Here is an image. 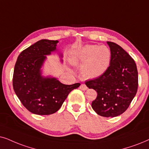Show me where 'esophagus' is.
I'll return each instance as SVG.
<instances>
[{
	"label": "esophagus",
	"mask_w": 149,
	"mask_h": 149,
	"mask_svg": "<svg viewBox=\"0 0 149 149\" xmlns=\"http://www.w3.org/2000/svg\"><path fill=\"white\" fill-rule=\"evenodd\" d=\"M80 89L82 90V91H85V90L87 89V86H86L85 84H82L80 86Z\"/></svg>",
	"instance_id": "esophagus-1"
}]
</instances>
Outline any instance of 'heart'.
I'll use <instances>...</instances> for the list:
<instances>
[{
	"mask_svg": "<svg viewBox=\"0 0 149 149\" xmlns=\"http://www.w3.org/2000/svg\"><path fill=\"white\" fill-rule=\"evenodd\" d=\"M111 59V50L104 45H84L75 51L72 55L73 63L84 64L82 74L88 78H96L104 74L110 65Z\"/></svg>",
	"mask_w": 149,
	"mask_h": 149,
	"instance_id": "obj_1",
	"label": "heart"
}]
</instances>
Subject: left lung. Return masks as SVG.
I'll list each match as a JSON object with an SVG mask.
<instances>
[{"label":"left lung","mask_w":149,"mask_h":149,"mask_svg":"<svg viewBox=\"0 0 149 149\" xmlns=\"http://www.w3.org/2000/svg\"><path fill=\"white\" fill-rule=\"evenodd\" d=\"M111 52L110 65L104 74L86 81L88 88L97 91L92 108L103 117H116L123 113L136 95L138 73L134 60L120 45L107 42Z\"/></svg>","instance_id":"obj_1"}]
</instances>
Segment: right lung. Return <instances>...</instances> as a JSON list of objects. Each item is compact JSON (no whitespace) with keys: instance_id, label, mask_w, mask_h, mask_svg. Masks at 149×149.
I'll return each mask as SVG.
<instances>
[{"instance_id":"right-lung-1","label":"right lung","mask_w":149,"mask_h":149,"mask_svg":"<svg viewBox=\"0 0 149 149\" xmlns=\"http://www.w3.org/2000/svg\"><path fill=\"white\" fill-rule=\"evenodd\" d=\"M58 40L43 39L20 53L13 75V87L22 105L32 113L51 115L59 110L69 93L80 83L63 84L54 78H43L40 68L46 55L56 49Z\"/></svg>"}]
</instances>
